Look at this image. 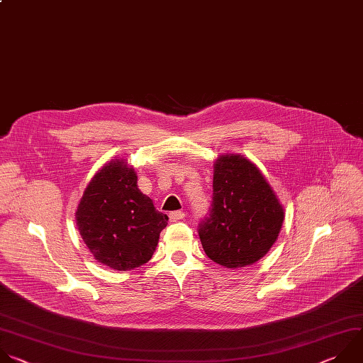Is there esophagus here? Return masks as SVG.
I'll list each match as a JSON object with an SVG mask.
<instances>
[{
  "mask_svg": "<svg viewBox=\"0 0 363 363\" xmlns=\"http://www.w3.org/2000/svg\"><path fill=\"white\" fill-rule=\"evenodd\" d=\"M169 217H170V222H177V220H182V219H183L184 213L180 211V210H176V211H172V213L169 214Z\"/></svg>",
  "mask_w": 363,
  "mask_h": 363,
  "instance_id": "1",
  "label": "esophagus"
}]
</instances>
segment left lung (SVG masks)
Listing matches in <instances>:
<instances>
[{"mask_svg": "<svg viewBox=\"0 0 363 363\" xmlns=\"http://www.w3.org/2000/svg\"><path fill=\"white\" fill-rule=\"evenodd\" d=\"M283 219V207L252 162L238 155L217 159L211 206L197 229L213 262L229 269L257 262L276 242Z\"/></svg>", "mask_w": 363, "mask_h": 363, "instance_id": "left-lung-1", "label": "left lung"}]
</instances>
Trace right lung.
Segmentation results:
<instances>
[{
  "mask_svg": "<svg viewBox=\"0 0 363 363\" xmlns=\"http://www.w3.org/2000/svg\"><path fill=\"white\" fill-rule=\"evenodd\" d=\"M76 219L94 257L125 272L152 259L169 217L138 190L134 170L116 159L89 183Z\"/></svg>",
  "mask_w": 363,
  "mask_h": 363,
  "instance_id": "obj_1",
  "label": "right lung"
}]
</instances>
